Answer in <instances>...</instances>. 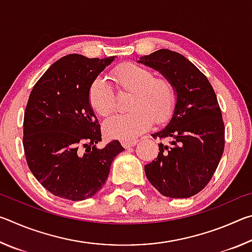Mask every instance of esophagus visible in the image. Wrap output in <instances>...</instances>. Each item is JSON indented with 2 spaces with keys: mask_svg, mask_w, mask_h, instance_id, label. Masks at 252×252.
<instances>
[{
  "mask_svg": "<svg viewBox=\"0 0 252 252\" xmlns=\"http://www.w3.org/2000/svg\"><path fill=\"white\" fill-rule=\"evenodd\" d=\"M136 143H138V141H136V140H133V141H122V142H121L122 147L126 148V149L131 148V147H134Z\"/></svg>",
  "mask_w": 252,
  "mask_h": 252,
  "instance_id": "obj_1",
  "label": "esophagus"
}]
</instances>
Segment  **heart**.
I'll list each match as a JSON object with an SVG mask.
<instances>
[{"label": "heart", "instance_id": "b5f03b06", "mask_svg": "<svg viewBox=\"0 0 252 252\" xmlns=\"http://www.w3.org/2000/svg\"><path fill=\"white\" fill-rule=\"evenodd\" d=\"M111 79L120 91L131 92L130 112L117 114L104 125V133L110 139L130 141L138 138L156 123L164 122L171 114L176 91L165 78H153L147 67L123 63L111 73ZM90 104L102 117H108L116 109V96L112 87L104 79L93 81L89 91Z\"/></svg>", "mask_w": 252, "mask_h": 252}]
</instances>
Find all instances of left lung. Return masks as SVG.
Wrapping results in <instances>:
<instances>
[{"instance_id":"obj_1","label":"left lung","mask_w":252,"mask_h":252,"mask_svg":"<svg viewBox=\"0 0 252 252\" xmlns=\"http://www.w3.org/2000/svg\"><path fill=\"white\" fill-rule=\"evenodd\" d=\"M172 83L176 105L167 126L153 138L160 142L156 160L144 165L148 180L169 198L200 192L218 167L224 149V125L215 90L201 71L182 54L158 50L138 60Z\"/></svg>"}]
</instances>
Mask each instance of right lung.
<instances>
[{
  "label": "right lung",
  "instance_id": "add662e5",
  "mask_svg": "<svg viewBox=\"0 0 252 252\" xmlns=\"http://www.w3.org/2000/svg\"><path fill=\"white\" fill-rule=\"evenodd\" d=\"M114 57L69 54L54 62L34 85L23 122L30 170L57 197L81 201L99 191L111 163L125 150L118 140L99 149L101 129L89 101L97 75Z\"/></svg>",
  "mask_w": 252,
  "mask_h": 252
}]
</instances>
